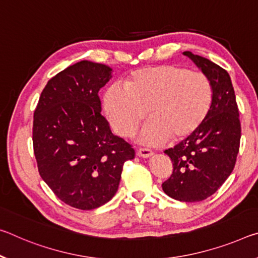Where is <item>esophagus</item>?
I'll return each instance as SVG.
<instances>
[{
  "label": "esophagus",
  "mask_w": 258,
  "mask_h": 258,
  "mask_svg": "<svg viewBox=\"0 0 258 258\" xmlns=\"http://www.w3.org/2000/svg\"><path fill=\"white\" fill-rule=\"evenodd\" d=\"M137 154H138V156L147 158V157H150L154 153L150 149H148V148H139L138 151H137Z\"/></svg>",
  "instance_id": "esophagus-1"
}]
</instances>
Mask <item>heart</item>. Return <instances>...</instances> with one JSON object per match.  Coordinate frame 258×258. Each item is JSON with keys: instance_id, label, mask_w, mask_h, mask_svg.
Segmentation results:
<instances>
[{"instance_id": "b5f03b06", "label": "heart", "mask_w": 258, "mask_h": 258, "mask_svg": "<svg viewBox=\"0 0 258 258\" xmlns=\"http://www.w3.org/2000/svg\"><path fill=\"white\" fill-rule=\"evenodd\" d=\"M214 97L207 75L167 64L137 71L125 86L111 85L103 105L110 125L121 137L133 136L148 113L151 120L141 141L156 146L193 137L209 117Z\"/></svg>"}]
</instances>
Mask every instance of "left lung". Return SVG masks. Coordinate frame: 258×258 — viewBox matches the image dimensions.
<instances>
[{"label": "left lung", "mask_w": 258, "mask_h": 258, "mask_svg": "<svg viewBox=\"0 0 258 258\" xmlns=\"http://www.w3.org/2000/svg\"><path fill=\"white\" fill-rule=\"evenodd\" d=\"M209 77L215 97L209 117L193 137L164 153L173 171L162 183L166 195L181 202H200L218 190L234 169L241 124L234 88L226 70L208 58L183 52Z\"/></svg>", "instance_id": "left-lung-1"}]
</instances>
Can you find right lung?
Returning <instances> with one entry per match:
<instances>
[{
    "label": "right lung",
    "mask_w": 258,
    "mask_h": 258,
    "mask_svg": "<svg viewBox=\"0 0 258 258\" xmlns=\"http://www.w3.org/2000/svg\"><path fill=\"white\" fill-rule=\"evenodd\" d=\"M110 78L111 69L104 64H73L48 81L34 111L39 173L60 201L77 209L109 202L119 186L122 165L136 156L101 114L99 91Z\"/></svg>",
    "instance_id": "1"
}]
</instances>
